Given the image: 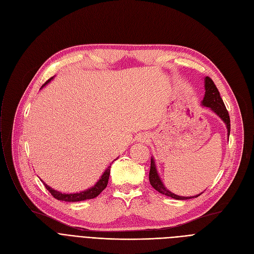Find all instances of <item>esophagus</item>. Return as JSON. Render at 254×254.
<instances>
[{"instance_id": "obj_1", "label": "esophagus", "mask_w": 254, "mask_h": 254, "mask_svg": "<svg viewBox=\"0 0 254 254\" xmlns=\"http://www.w3.org/2000/svg\"><path fill=\"white\" fill-rule=\"evenodd\" d=\"M146 139H147V136H145V135H141V136H140V138H139L140 142H141V141H142V142H144Z\"/></svg>"}]
</instances>
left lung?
<instances>
[{
	"instance_id": "8db88e82",
	"label": "left lung",
	"mask_w": 254,
	"mask_h": 254,
	"mask_svg": "<svg viewBox=\"0 0 254 254\" xmlns=\"http://www.w3.org/2000/svg\"><path fill=\"white\" fill-rule=\"evenodd\" d=\"M205 81V96L202 101V106L207 107L210 110L214 112L221 120L224 123L226 129H228V137H230V131H231V120H230V115L228 110H226L224 103L220 97V93L214 84V82L212 81V79L209 77L204 78ZM149 181L150 184L152 185V188L157 190L159 193L165 194L167 196H170L172 198L175 199H190L193 197H197L201 193H198L193 196H181L178 194L173 193L170 191L165 184L163 183L161 177L158 175V172L156 170V165L154 158L151 157V165H150V172H149Z\"/></svg>"
}]
</instances>
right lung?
<instances>
[{
	"mask_svg": "<svg viewBox=\"0 0 254 254\" xmlns=\"http://www.w3.org/2000/svg\"><path fill=\"white\" fill-rule=\"evenodd\" d=\"M52 79H53V77L50 78L45 84H43L41 88H43L49 81H51ZM114 161H115V159H114ZM110 169H111V165L105 170V172L103 173V175L101 176V178L97 181V183L95 185L91 186V188H89L85 190L80 191V192H74V193L61 192V191H58L56 190L51 189L50 186L47 185L43 180H41V181L44 183L46 190L52 194L53 197H56L57 199H60V201H64V202H80V201H85V199H90V198L98 196L106 189L107 184H108L109 176H110Z\"/></svg>",
	"mask_w": 254,
	"mask_h": 254,
	"instance_id": "right-lung-1",
	"label": "right lung"
}]
</instances>
